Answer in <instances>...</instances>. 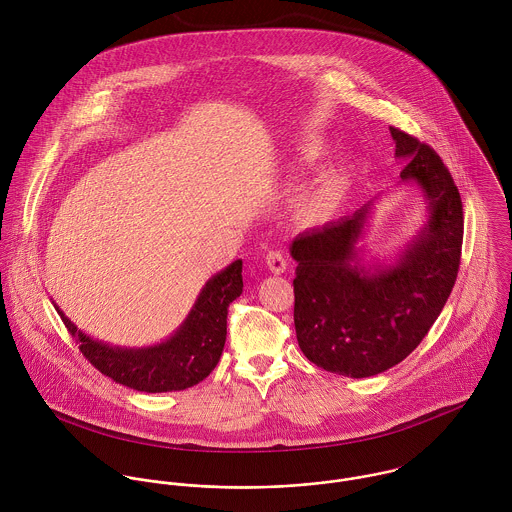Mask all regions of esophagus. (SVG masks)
I'll return each mask as SVG.
<instances>
[{
	"label": "esophagus",
	"mask_w": 512,
	"mask_h": 512,
	"mask_svg": "<svg viewBox=\"0 0 512 512\" xmlns=\"http://www.w3.org/2000/svg\"><path fill=\"white\" fill-rule=\"evenodd\" d=\"M287 257H285V253L283 251H269L267 253V267L271 269V273H275V275H281V273H285L287 271Z\"/></svg>",
	"instance_id": "obj_1"
}]
</instances>
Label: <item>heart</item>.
Returning a JSON list of instances; mask_svg holds the SVG:
<instances>
[{
	"label": "heart",
	"instance_id": "b5f03b06",
	"mask_svg": "<svg viewBox=\"0 0 512 512\" xmlns=\"http://www.w3.org/2000/svg\"><path fill=\"white\" fill-rule=\"evenodd\" d=\"M326 154H328V148L324 142H312L299 152L297 162L303 166H312L320 162ZM350 182H352V168L346 162L334 164L301 198L299 202L301 213L308 219H324L332 215L336 207L342 204L350 188Z\"/></svg>",
	"mask_w": 512,
	"mask_h": 512
}]
</instances>
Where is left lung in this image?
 I'll return each mask as SVG.
<instances>
[{"instance_id":"8db88e82","label":"left lung","mask_w":512,"mask_h":512,"mask_svg":"<svg viewBox=\"0 0 512 512\" xmlns=\"http://www.w3.org/2000/svg\"><path fill=\"white\" fill-rule=\"evenodd\" d=\"M402 182H415L429 207L419 235L392 265L366 267L356 243L370 204L295 237L297 340L312 364L368 378L400 364L425 338L455 285L463 245V204L437 152L390 128Z\"/></svg>"}]
</instances>
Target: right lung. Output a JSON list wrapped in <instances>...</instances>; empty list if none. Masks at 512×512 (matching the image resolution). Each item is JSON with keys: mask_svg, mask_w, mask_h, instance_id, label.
I'll return each instance as SVG.
<instances>
[{"mask_svg": "<svg viewBox=\"0 0 512 512\" xmlns=\"http://www.w3.org/2000/svg\"><path fill=\"white\" fill-rule=\"evenodd\" d=\"M241 259L205 283L182 326L164 342L148 348H120L93 340L55 305L83 356L104 376L126 388L160 394L180 392L205 380L217 366L225 336L227 308L241 295Z\"/></svg>", "mask_w": 512, "mask_h": 512, "instance_id": "add662e5", "label": "right lung"}]
</instances>
